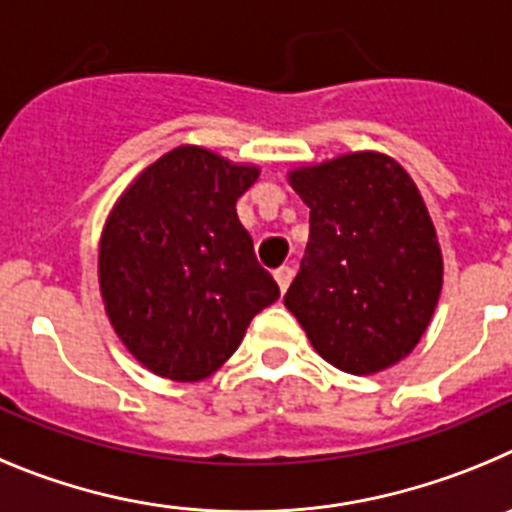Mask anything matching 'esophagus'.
<instances>
[{"instance_id": "1", "label": "esophagus", "mask_w": 512, "mask_h": 512, "mask_svg": "<svg viewBox=\"0 0 512 512\" xmlns=\"http://www.w3.org/2000/svg\"><path fill=\"white\" fill-rule=\"evenodd\" d=\"M273 275H275V283H278L280 293H285V290H288V285H290V280H293V267L283 265V267H278Z\"/></svg>"}]
</instances>
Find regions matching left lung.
<instances>
[{"instance_id": "8db88e82", "label": "left lung", "mask_w": 512, "mask_h": 512, "mask_svg": "<svg viewBox=\"0 0 512 512\" xmlns=\"http://www.w3.org/2000/svg\"><path fill=\"white\" fill-rule=\"evenodd\" d=\"M288 183L311 209V234L285 308L342 372L398 365L421 342L444 285V255L418 186L377 150L298 165Z\"/></svg>"}]
</instances>
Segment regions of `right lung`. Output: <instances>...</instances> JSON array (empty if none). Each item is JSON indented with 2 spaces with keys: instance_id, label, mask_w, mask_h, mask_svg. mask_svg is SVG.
I'll return each instance as SVG.
<instances>
[{
  "instance_id": "right-lung-1",
  "label": "right lung",
  "mask_w": 512,
  "mask_h": 512,
  "mask_svg": "<svg viewBox=\"0 0 512 512\" xmlns=\"http://www.w3.org/2000/svg\"><path fill=\"white\" fill-rule=\"evenodd\" d=\"M260 176L199 145L147 165L109 211L99 290L109 324L153 375L199 382L237 352L255 313L280 298L237 219Z\"/></svg>"
}]
</instances>
